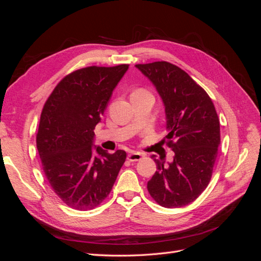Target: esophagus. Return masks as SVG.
<instances>
[{
    "mask_svg": "<svg viewBox=\"0 0 261 261\" xmlns=\"http://www.w3.org/2000/svg\"><path fill=\"white\" fill-rule=\"evenodd\" d=\"M143 156H144V154L140 153V152H132V153H129V154L127 155V159H128L129 161L134 162V161H139V160H141V159H143Z\"/></svg>",
    "mask_w": 261,
    "mask_h": 261,
    "instance_id": "obj_1",
    "label": "esophagus"
}]
</instances>
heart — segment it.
<instances>
[{"label": "heart", "mask_w": 261, "mask_h": 261, "mask_svg": "<svg viewBox=\"0 0 261 261\" xmlns=\"http://www.w3.org/2000/svg\"><path fill=\"white\" fill-rule=\"evenodd\" d=\"M137 91H144V90H137Z\"/></svg>", "instance_id": "b5f03b06"}]
</instances>
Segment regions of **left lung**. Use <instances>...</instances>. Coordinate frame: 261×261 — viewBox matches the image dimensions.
<instances>
[{
    "instance_id": "left-lung-1",
    "label": "left lung",
    "mask_w": 261,
    "mask_h": 261,
    "mask_svg": "<svg viewBox=\"0 0 261 261\" xmlns=\"http://www.w3.org/2000/svg\"><path fill=\"white\" fill-rule=\"evenodd\" d=\"M163 101L168 146L175 155L168 165L158 160L148 181L150 196L165 208L193 202L211 179L220 145V122L213 102L183 69L169 62L137 64Z\"/></svg>"
}]
</instances>
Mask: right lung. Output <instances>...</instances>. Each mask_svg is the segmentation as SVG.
I'll use <instances>...</instances> for the list:
<instances>
[{
	"label": "right lung",
	"mask_w": 261,
	"mask_h": 261,
	"mask_svg": "<svg viewBox=\"0 0 261 261\" xmlns=\"http://www.w3.org/2000/svg\"><path fill=\"white\" fill-rule=\"evenodd\" d=\"M127 69V64L77 69L63 78L44 103L37 149L49 184L70 208L99 206L125 162L124 150L108 153L93 146V129Z\"/></svg>",
	"instance_id": "1"
}]
</instances>
